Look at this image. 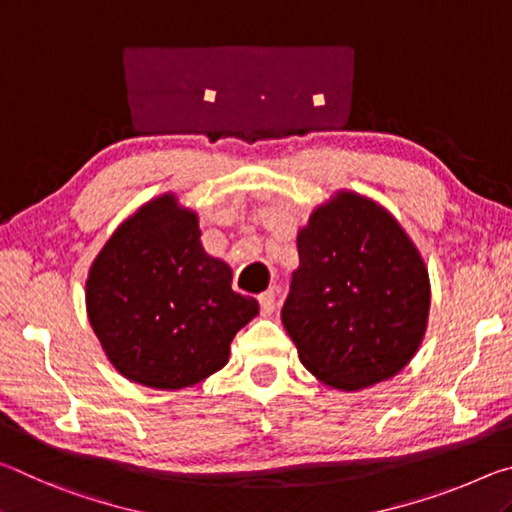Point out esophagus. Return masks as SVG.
<instances>
[{"instance_id": "1", "label": "esophagus", "mask_w": 512, "mask_h": 512, "mask_svg": "<svg viewBox=\"0 0 512 512\" xmlns=\"http://www.w3.org/2000/svg\"><path fill=\"white\" fill-rule=\"evenodd\" d=\"M258 304H261V311H263L265 315L274 313V308H276V292H274V290L261 292V295H258Z\"/></svg>"}]
</instances>
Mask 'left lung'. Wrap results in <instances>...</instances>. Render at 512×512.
<instances>
[{
  "label": "left lung",
  "mask_w": 512,
  "mask_h": 512,
  "mask_svg": "<svg viewBox=\"0 0 512 512\" xmlns=\"http://www.w3.org/2000/svg\"><path fill=\"white\" fill-rule=\"evenodd\" d=\"M299 267L281 320L299 360L338 390L404 370L424 338L429 272L385 208L338 192L297 236Z\"/></svg>",
  "instance_id": "obj_1"
}]
</instances>
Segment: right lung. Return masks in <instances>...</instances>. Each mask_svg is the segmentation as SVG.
Instances as JSON below:
<instances>
[{"instance_id":"obj_1","label":"right lung","mask_w":512,"mask_h":512,"mask_svg":"<svg viewBox=\"0 0 512 512\" xmlns=\"http://www.w3.org/2000/svg\"><path fill=\"white\" fill-rule=\"evenodd\" d=\"M199 236L197 215L163 195L117 226L90 267V326L133 383L181 390L204 381L258 315V301L231 288V267Z\"/></svg>"}]
</instances>
